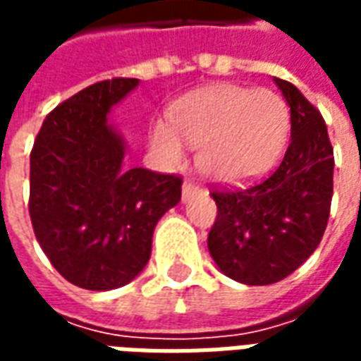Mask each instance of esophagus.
<instances>
[{
    "mask_svg": "<svg viewBox=\"0 0 361 361\" xmlns=\"http://www.w3.org/2000/svg\"><path fill=\"white\" fill-rule=\"evenodd\" d=\"M199 191V185H197L195 181L191 180H185L183 183V189H181V193H183V201H188L189 197H193Z\"/></svg>",
    "mask_w": 361,
    "mask_h": 361,
    "instance_id": "obj_1",
    "label": "esophagus"
}]
</instances>
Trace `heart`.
Returning a JSON list of instances; mask_svg holds the SVG:
<instances>
[{"label": "heart", "instance_id": "heart-1", "mask_svg": "<svg viewBox=\"0 0 361 361\" xmlns=\"http://www.w3.org/2000/svg\"><path fill=\"white\" fill-rule=\"evenodd\" d=\"M290 114L272 90L214 87L173 106L172 126L157 121L150 141L170 162L183 158V142L199 149L197 162L207 176L242 181L263 173L286 141Z\"/></svg>", "mask_w": 361, "mask_h": 361}]
</instances>
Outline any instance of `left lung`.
I'll list each match as a JSON object with an SVG mask.
<instances>
[{
	"label": "left lung",
	"instance_id": "obj_1",
	"mask_svg": "<svg viewBox=\"0 0 361 361\" xmlns=\"http://www.w3.org/2000/svg\"><path fill=\"white\" fill-rule=\"evenodd\" d=\"M290 106V145L272 173L240 188H214L209 251L230 279L267 286L302 265L325 234L333 201V145L321 111L274 77Z\"/></svg>",
	"mask_w": 361,
	"mask_h": 361
}]
</instances>
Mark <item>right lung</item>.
Here are the masks:
<instances>
[{"instance_id":"add662e5","label":"right lung","mask_w":361,"mask_h":361,"mask_svg":"<svg viewBox=\"0 0 361 361\" xmlns=\"http://www.w3.org/2000/svg\"><path fill=\"white\" fill-rule=\"evenodd\" d=\"M139 85H90L46 116L30 150L28 212L56 271L85 290H114L149 263L152 232L180 203L181 176L126 170V145L108 111Z\"/></svg>"}]
</instances>
